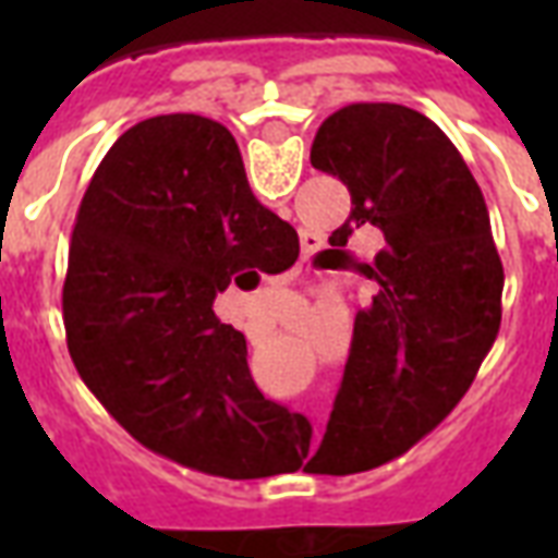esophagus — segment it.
<instances>
[{
  "mask_svg": "<svg viewBox=\"0 0 558 558\" xmlns=\"http://www.w3.org/2000/svg\"><path fill=\"white\" fill-rule=\"evenodd\" d=\"M304 251H314V242H311V239H304Z\"/></svg>",
  "mask_w": 558,
  "mask_h": 558,
  "instance_id": "34e87169",
  "label": "esophagus"
}]
</instances>
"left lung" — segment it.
<instances>
[{"instance_id": "left-lung-1", "label": "left lung", "mask_w": 558, "mask_h": 558, "mask_svg": "<svg viewBox=\"0 0 558 558\" xmlns=\"http://www.w3.org/2000/svg\"><path fill=\"white\" fill-rule=\"evenodd\" d=\"M316 170L350 187L352 211L328 242L383 232L364 275L371 307L352 347L323 445L307 472L350 475L410 451L466 395L502 319V259L490 215L454 143L403 104H350L319 125Z\"/></svg>"}]
</instances>
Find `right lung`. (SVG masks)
Here are the masks:
<instances>
[{
    "mask_svg": "<svg viewBox=\"0 0 558 558\" xmlns=\"http://www.w3.org/2000/svg\"><path fill=\"white\" fill-rule=\"evenodd\" d=\"M299 259V235L251 191L227 128L170 113L128 128L80 203L62 290L68 352L134 439L223 478L299 469L295 415L259 395L242 331L215 316Z\"/></svg>",
    "mask_w": 558,
    "mask_h": 558,
    "instance_id": "obj_1",
    "label": "right lung"
}]
</instances>
